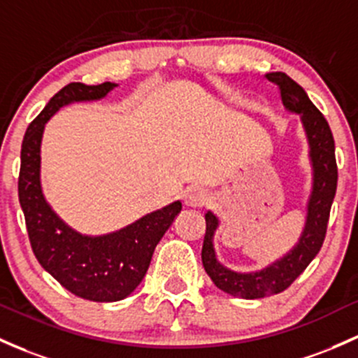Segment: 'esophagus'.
<instances>
[{"instance_id":"obj_1","label":"esophagus","mask_w":358,"mask_h":358,"mask_svg":"<svg viewBox=\"0 0 358 358\" xmlns=\"http://www.w3.org/2000/svg\"><path fill=\"white\" fill-rule=\"evenodd\" d=\"M183 199H185V206L188 207H203L207 206V202H209V195H207V192L197 187L188 188Z\"/></svg>"}]
</instances>
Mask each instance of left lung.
I'll return each mask as SVG.
<instances>
[{
  "label": "left lung",
  "instance_id": "1",
  "mask_svg": "<svg viewBox=\"0 0 358 358\" xmlns=\"http://www.w3.org/2000/svg\"><path fill=\"white\" fill-rule=\"evenodd\" d=\"M265 78L278 86L285 108L294 113H301L302 125L306 129L309 149H311L309 155H311L314 170L313 194L308 203L304 233L296 248L285 255L282 260L270 265L268 268L255 273H236L217 262L212 238H214L219 221L212 212H207L206 236H203L202 246L203 268L215 287L241 299H262V297L284 292L304 272L306 266L313 262V258L320 253L323 246L329 210H331L333 199L336 194V182H338L335 139L323 113L314 107L304 90L285 73H270Z\"/></svg>",
  "mask_w": 358,
  "mask_h": 358
}]
</instances>
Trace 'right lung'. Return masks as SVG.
I'll use <instances>...</instances> for the list:
<instances>
[{
  "mask_svg": "<svg viewBox=\"0 0 358 358\" xmlns=\"http://www.w3.org/2000/svg\"><path fill=\"white\" fill-rule=\"evenodd\" d=\"M113 86L117 85L108 81L96 86L69 83L59 90L27 129L20 156L18 199L35 258L62 287L95 302L120 301L134 292L148 272L156 245L182 210V202H173L117 233L92 238L66 226L45 202L41 143L47 120L71 101L100 100Z\"/></svg>",
  "mask_w": 358,
  "mask_h": 358,
  "instance_id": "add662e5",
  "label": "right lung"
}]
</instances>
